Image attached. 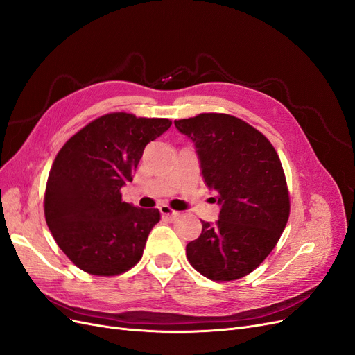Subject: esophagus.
<instances>
[{
  "mask_svg": "<svg viewBox=\"0 0 355 355\" xmlns=\"http://www.w3.org/2000/svg\"><path fill=\"white\" fill-rule=\"evenodd\" d=\"M159 213L163 214V216H167L168 219H171V220H175L176 218H179L180 216V213L179 211H176V210H171L168 206H159Z\"/></svg>",
  "mask_w": 355,
  "mask_h": 355,
  "instance_id": "obj_1",
  "label": "esophagus"
}]
</instances>
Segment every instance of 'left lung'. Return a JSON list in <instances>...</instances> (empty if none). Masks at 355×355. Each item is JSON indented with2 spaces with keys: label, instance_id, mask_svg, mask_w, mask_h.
Listing matches in <instances>:
<instances>
[{
  "label": "left lung",
  "instance_id": "left-lung-1",
  "mask_svg": "<svg viewBox=\"0 0 355 355\" xmlns=\"http://www.w3.org/2000/svg\"><path fill=\"white\" fill-rule=\"evenodd\" d=\"M175 125L194 144L204 184L220 206L219 219L201 220L200 237L187 244L188 261L210 280H239L263 262L286 228L280 158L261 132L232 115L200 114Z\"/></svg>",
  "mask_w": 355,
  "mask_h": 355
}]
</instances>
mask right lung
<instances>
[{"instance_id":"1","label":"right lung","mask_w":355,"mask_h":355,"mask_svg":"<svg viewBox=\"0 0 355 355\" xmlns=\"http://www.w3.org/2000/svg\"><path fill=\"white\" fill-rule=\"evenodd\" d=\"M167 118L106 114L62 146L49 173L44 213L58 245L80 270L110 277L141 261L158 209L121 200L145 146L167 132Z\"/></svg>"}]
</instances>
